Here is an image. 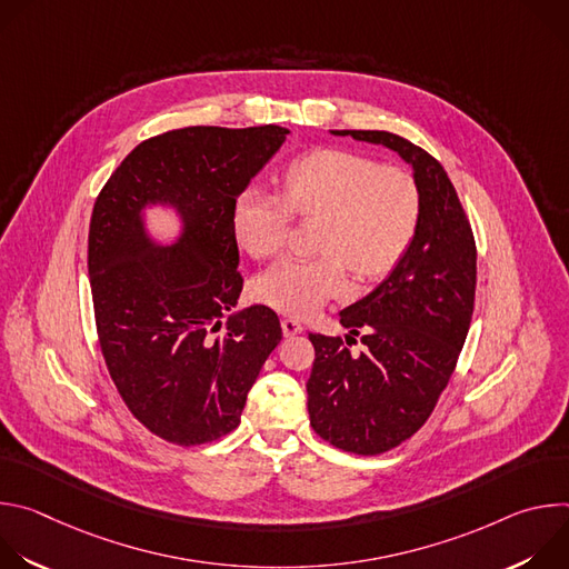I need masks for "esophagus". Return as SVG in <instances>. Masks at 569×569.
<instances>
[{
	"label": "esophagus",
	"instance_id": "obj_1",
	"mask_svg": "<svg viewBox=\"0 0 569 569\" xmlns=\"http://www.w3.org/2000/svg\"><path fill=\"white\" fill-rule=\"evenodd\" d=\"M281 329H283V336H286V338H295V336H299V333L303 331L301 321H299V319H292V317H286V319L281 321Z\"/></svg>",
	"mask_w": 569,
	"mask_h": 569
}]
</instances>
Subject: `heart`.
I'll return each mask as SVG.
<instances>
[{
    "mask_svg": "<svg viewBox=\"0 0 569 569\" xmlns=\"http://www.w3.org/2000/svg\"><path fill=\"white\" fill-rule=\"evenodd\" d=\"M281 194L250 187L233 202V233L254 259L283 250L292 213L315 218L310 259H283L254 279V297L290 317H308L347 288V266L362 281L385 274L408 250L419 220V189L398 167L315 148L281 178Z\"/></svg>",
    "mask_w": 569,
    "mask_h": 569,
    "instance_id": "obj_1",
    "label": "heart"
}]
</instances>
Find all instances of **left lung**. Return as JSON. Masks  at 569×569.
<instances>
[{
  "label": "left lung",
  "mask_w": 569,
  "mask_h": 569,
  "mask_svg": "<svg viewBox=\"0 0 569 569\" xmlns=\"http://www.w3.org/2000/svg\"><path fill=\"white\" fill-rule=\"evenodd\" d=\"M331 132L391 148L419 189L408 250L373 292L340 312L342 327L368 349L353 357L342 338L308 336L312 430L340 450L380 455L428 421L455 371L475 306L477 250L457 191L430 152L385 130Z\"/></svg>",
  "instance_id": "obj_1"
}]
</instances>
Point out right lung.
I'll return each instance as SVG.
<instances>
[{"mask_svg":"<svg viewBox=\"0 0 569 569\" xmlns=\"http://www.w3.org/2000/svg\"><path fill=\"white\" fill-rule=\"evenodd\" d=\"M281 126H191L141 141L101 189L88 240L97 333L132 417L178 446L216 441L240 423L248 391L281 342L268 306L220 317L242 277L233 202L281 148ZM148 203L173 206L176 243L144 231Z\"/></svg>","mask_w":569,"mask_h":569,"instance_id":"right-lung-1","label":"right lung"}]
</instances>
